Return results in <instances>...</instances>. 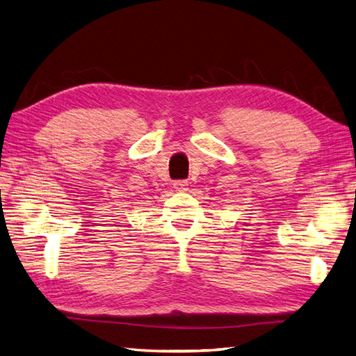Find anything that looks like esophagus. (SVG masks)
I'll use <instances>...</instances> for the list:
<instances>
[{"label": "esophagus", "instance_id": "obj_1", "mask_svg": "<svg viewBox=\"0 0 356 356\" xmlns=\"http://www.w3.org/2000/svg\"><path fill=\"white\" fill-rule=\"evenodd\" d=\"M186 186H188V182H186V180H177V182H174V188L177 191L186 190Z\"/></svg>", "mask_w": 356, "mask_h": 356}]
</instances>
